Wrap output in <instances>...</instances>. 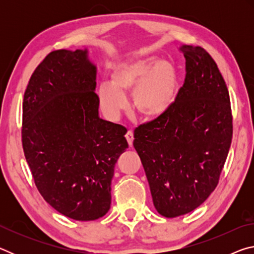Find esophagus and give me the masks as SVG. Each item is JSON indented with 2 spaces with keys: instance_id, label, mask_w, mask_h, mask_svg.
Instances as JSON below:
<instances>
[{
  "instance_id": "34e87169",
  "label": "esophagus",
  "mask_w": 254,
  "mask_h": 254,
  "mask_svg": "<svg viewBox=\"0 0 254 254\" xmlns=\"http://www.w3.org/2000/svg\"><path fill=\"white\" fill-rule=\"evenodd\" d=\"M126 137H127V140L128 145H130V147H132V144H133V132L131 130L127 131Z\"/></svg>"
}]
</instances>
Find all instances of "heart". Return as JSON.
Segmentation results:
<instances>
[{
    "label": "heart",
    "mask_w": 254,
    "mask_h": 254,
    "mask_svg": "<svg viewBox=\"0 0 254 254\" xmlns=\"http://www.w3.org/2000/svg\"><path fill=\"white\" fill-rule=\"evenodd\" d=\"M133 91V105L141 117L161 118L174 105L178 93V74L173 64L156 58H136L119 64L111 83L98 87V101L110 119H118L127 109L124 93Z\"/></svg>",
    "instance_id": "1"
}]
</instances>
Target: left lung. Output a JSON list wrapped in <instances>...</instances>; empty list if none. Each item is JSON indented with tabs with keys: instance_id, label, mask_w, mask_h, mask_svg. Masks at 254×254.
Listing matches in <instances>:
<instances>
[{
	"instance_id": "1",
	"label": "left lung",
	"mask_w": 254,
	"mask_h": 254,
	"mask_svg": "<svg viewBox=\"0 0 254 254\" xmlns=\"http://www.w3.org/2000/svg\"><path fill=\"white\" fill-rule=\"evenodd\" d=\"M186 77L171 109L134 130L153 205L165 217L198 207L216 188L233 134L229 91L201 47L182 46Z\"/></svg>"
}]
</instances>
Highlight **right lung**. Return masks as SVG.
<instances>
[{
  "label": "right lung",
  "instance_id": "add662e5",
  "mask_svg": "<svg viewBox=\"0 0 254 254\" xmlns=\"http://www.w3.org/2000/svg\"><path fill=\"white\" fill-rule=\"evenodd\" d=\"M96 67L87 50H55L33 71L22 104V147L38 190L60 214L109 212L111 182L128 148L127 128L98 117Z\"/></svg>",
  "mask_w": 254,
  "mask_h": 254
}]
</instances>
